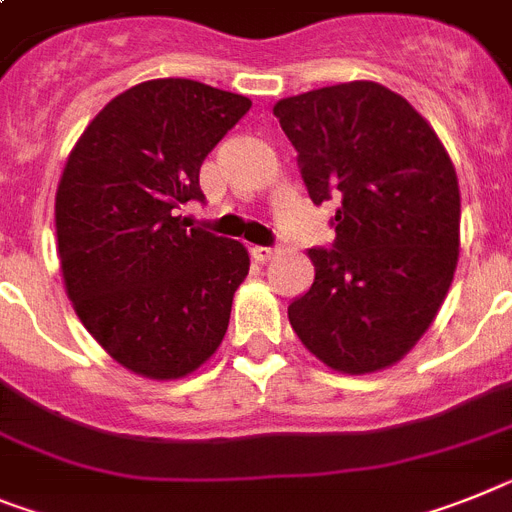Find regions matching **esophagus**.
<instances>
[{
	"label": "esophagus",
	"instance_id": "obj_1",
	"mask_svg": "<svg viewBox=\"0 0 512 512\" xmlns=\"http://www.w3.org/2000/svg\"><path fill=\"white\" fill-rule=\"evenodd\" d=\"M251 253H253V259L264 264V261L274 259V253H277V251H274V248H269V246H253Z\"/></svg>",
	"mask_w": 512,
	"mask_h": 512
}]
</instances>
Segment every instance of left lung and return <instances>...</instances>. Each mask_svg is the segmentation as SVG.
<instances>
[{
  "instance_id": "left-lung-1",
  "label": "left lung",
  "mask_w": 512,
  "mask_h": 512,
  "mask_svg": "<svg viewBox=\"0 0 512 512\" xmlns=\"http://www.w3.org/2000/svg\"><path fill=\"white\" fill-rule=\"evenodd\" d=\"M313 204L336 207L334 248H310L316 279L292 329L331 370L391 368L438 316L461 243L451 157L409 100L357 80L279 100Z\"/></svg>"
}]
</instances>
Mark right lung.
Returning <instances> with one entry per match:
<instances>
[{"mask_svg":"<svg viewBox=\"0 0 512 512\" xmlns=\"http://www.w3.org/2000/svg\"><path fill=\"white\" fill-rule=\"evenodd\" d=\"M251 100L204 82L150 80L116 95L72 147L56 189L64 287L113 360L152 381L217 352L246 279L243 243L189 227L199 168Z\"/></svg>","mask_w":512,"mask_h":512,"instance_id":"add662e5","label":"right lung"}]
</instances>
